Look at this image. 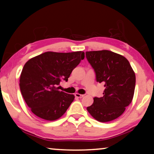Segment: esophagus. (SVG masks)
Instances as JSON below:
<instances>
[{
  "instance_id": "esophagus-1",
  "label": "esophagus",
  "mask_w": 154,
  "mask_h": 154,
  "mask_svg": "<svg viewBox=\"0 0 154 154\" xmlns=\"http://www.w3.org/2000/svg\"><path fill=\"white\" fill-rule=\"evenodd\" d=\"M84 95L83 94H79V93H75V97L77 98H82L83 97Z\"/></svg>"
}]
</instances>
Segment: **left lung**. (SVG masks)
Instances as JSON below:
<instances>
[{
    "mask_svg": "<svg viewBox=\"0 0 154 154\" xmlns=\"http://www.w3.org/2000/svg\"><path fill=\"white\" fill-rule=\"evenodd\" d=\"M85 57L94 69L97 82L104 85L103 97H95L87 110L97 121H113L132 102L136 82L134 71L127 59L109 50L86 52Z\"/></svg>",
    "mask_w": 154,
    "mask_h": 154,
    "instance_id": "8db88e82",
    "label": "left lung"
}]
</instances>
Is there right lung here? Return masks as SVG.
<instances>
[{"mask_svg": "<svg viewBox=\"0 0 154 154\" xmlns=\"http://www.w3.org/2000/svg\"><path fill=\"white\" fill-rule=\"evenodd\" d=\"M82 51L46 52L29 60L21 73L20 86L27 106L38 117L55 121L66 112L74 95L60 91V82H67L82 60Z\"/></svg>", "mask_w": 154, "mask_h": 154, "instance_id": "1", "label": "right lung"}]
</instances>
